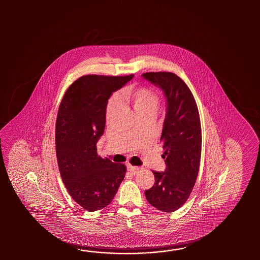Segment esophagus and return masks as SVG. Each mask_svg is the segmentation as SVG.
Wrapping results in <instances>:
<instances>
[{"instance_id":"1","label":"esophagus","mask_w":260,"mask_h":260,"mask_svg":"<svg viewBox=\"0 0 260 260\" xmlns=\"http://www.w3.org/2000/svg\"><path fill=\"white\" fill-rule=\"evenodd\" d=\"M128 171L131 172L132 174H137L139 170H140V167L138 166H131V165H128L127 166Z\"/></svg>"}]
</instances>
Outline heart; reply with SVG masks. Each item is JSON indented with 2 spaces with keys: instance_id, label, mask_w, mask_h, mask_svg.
<instances>
[{
  "instance_id": "b5f03b06",
  "label": "heart",
  "mask_w": 260,
  "mask_h": 260,
  "mask_svg": "<svg viewBox=\"0 0 260 260\" xmlns=\"http://www.w3.org/2000/svg\"><path fill=\"white\" fill-rule=\"evenodd\" d=\"M121 99L128 105L131 106L134 111L141 118L154 117L160 107V99L158 94L153 89L146 86H129L122 90ZM118 106L119 99L117 96H113L109 100L106 108L107 119L111 118Z\"/></svg>"
}]
</instances>
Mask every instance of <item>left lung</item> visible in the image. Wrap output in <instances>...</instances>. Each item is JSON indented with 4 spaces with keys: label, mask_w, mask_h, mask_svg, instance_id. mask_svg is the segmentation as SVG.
Returning <instances> with one entry per match:
<instances>
[{
    "label": "left lung",
    "mask_w": 260,
    "mask_h": 260,
    "mask_svg": "<svg viewBox=\"0 0 260 260\" xmlns=\"http://www.w3.org/2000/svg\"><path fill=\"white\" fill-rule=\"evenodd\" d=\"M145 79L164 90L167 111L160 137L166 171L153 172L154 185L146 198L158 210L180 208L192 191L199 173L202 128L199 111L188 85L175 73L146 72Z\"/></svg>",
    "instance_id": "left-lung-1"
}]
</instances>
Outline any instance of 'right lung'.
I'll use <instances>...</instances> for the list:
<instances>
[{
    "label": "right lung",
    "mask_w": 260,
    "mask_h": 260,
    "mask_svg": "<svg viewBox=\"0 0 260 260\" xmlns=\"http://www.w3.org/2000/svg\"><path fill=\"white\" fill-rule=\"evenodd\" d=\"M126 76L84 75L68 88L55 122V153L61 178L72 199L94 212L110 205L126 166L98 154L108 100L132 80Z\"/></svg>",
    "instance_id": "obj_1"
}]
</instances>
